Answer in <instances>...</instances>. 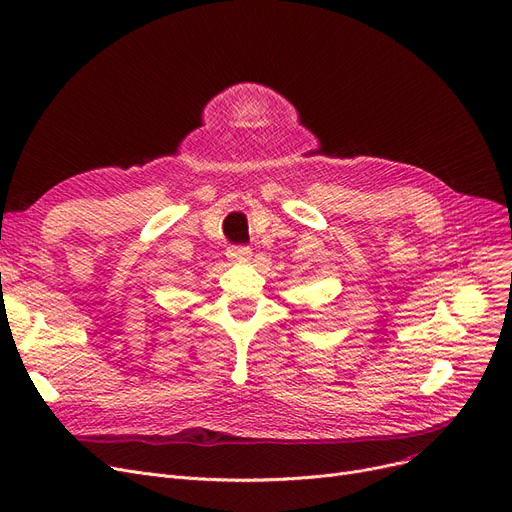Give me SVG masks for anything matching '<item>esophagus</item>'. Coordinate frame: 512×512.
Returning a JSON list of instances; mask_svg holds the SVG:
<instances>
[{
    "instance_id": "esophagus-1",
    "label": "esophagus",
    "mask_w": 512,
    "mask_h": 512,
    "mask_svg": "<svg viewBox=\"0 0 512 512\" xmlns=\"http://www.w3.org/2000/svg\"><path fill=\"white\" fill-rule=\"evenodd\" d=\"M228 259L234 263L247 261V259H251V249L244 247V244H234V247L228 249Z\"/></svg>"
}]
</instances>
